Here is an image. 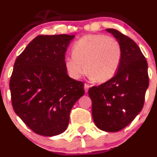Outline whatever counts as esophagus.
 Masks as SVG:
<instances>
[{
    "label": "esophagus",
    "instance_id": "obj_1",
    "mask_svg": "<svg viewBox=\"0 0 157 157\" xmlns=\"http://www.w3.org/2000/svg\"><path fill=\"white\" fill-rule=\"evenodd\" d=\"M89 87H90V86L87 85V84H85V85H84V88H85V91L86 93L88 91Z\"/></svg>",
    "mask_w": 157,
    "mask_h": 157
}]
</instances>
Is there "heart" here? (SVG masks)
Here are the masks:
<instances>
[{
  "instance_id": "obj_1",
  "label": "heart",
  "mask_w": 157,
  "mask_h": 157,
  "mask_svg": "<svg viewBox=\"0 0 157 157\" xmlns=\"http://www.w3.org/2000/svg\"><path fill=\"white\" fill-rule=\"evenodd\" d=\"M72 55L64 60L66 70L71 78H80L85 70L90 79L104 82L117 72L122 51L118 40L113 36L88 34L75 43Z\"/></svg>"
}]
</instances>
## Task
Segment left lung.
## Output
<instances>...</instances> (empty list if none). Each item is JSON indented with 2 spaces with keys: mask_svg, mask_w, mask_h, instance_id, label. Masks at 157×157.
Returning <instances> with one entry per match:
<instances>
[{
  "mask_svg": "<svg viewBox=\"0 0 157 157\" xmlns=\"http://www.w3.org/2000/svg\"><path fill=\"white\" fill-rule=\"evenodd\" d=\"M122 51L117 73L105 83L90 87L92 116L99 129L117 132L129 125L144 105L149 85L147 63L138 45L115 29H106Z\"/></svg>",
  "mask_w": 157,
  "mask_h": 157,
  "instance_id": "left-lung-1",
  "label": "left lung"
}]
</instances>
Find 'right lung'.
<instances>
[{"label":"right lung","mask_w":157,"mask_h":157,"mask_svg":"<svg viewBox=\"0 0 157 157\" xmlns=\"http://www.w3.org/2000/svg\"><path fill=\"white\" fill-rule=\"evenodd\" d=\"M75 35H40L14 63L10 82L16 114L31 130L44 136L63 132L74 104L85 94L83 82L70 78L64 65Z\"/></svg>","instance_id":"1"}]
</instances>
